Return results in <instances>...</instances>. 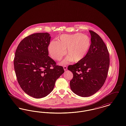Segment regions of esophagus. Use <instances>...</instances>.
I'll return each instance as SVG.
<instances>
[{"mask_svg":"<svg viewBox=\"0 0 126 126\" xmlns=\"http://www.w3.org/2000/svg\"><path fill=\"white\" fill-rule=\"evenodd\" d=\"M63 68H64V69L65 70H67V66H66V65H64V66H63Z\"/></svg>","mask_w":126,"mask_h":126,"instance_id":"esophagus-1","label":"esophagus"}]
</instances>
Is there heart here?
<instances>
[{
  "label": "heart",
  "instance_id": "b5f03b06",
  "mask_svg": "<svg viewBox=\"0 0 126 126\" xmlns=\"http://www.w3.org/2000/svg\"><path fill=\"white\" fill-rule=\"evenodd\" d=\"M91 40L86 35L81 33L73 34H62L58 41H53L48 47V51L54 60H60L66 53L68 55L62 64L68 61L78 62L82 60L89 51Z\"/></svg>",
  "mask_w": 126,
  "mask_h": 126
}]
</instances>
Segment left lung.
Segmentation results:
<instances>
[{"mask_svg":"<svg viewBox=\"0 0 126 126\" xmlns=\"http://www.w3.org/2000/svg\"><path fill=\"white\" fill-rule=\"evenodd\" d=\"M91 43L88 52L82 60L69 65L73 74L70 88L79 96L88 97L100 90L108 76L110 57L108 48L102 38L89 30Z\"/></svg>","mask_w":126,"mask_h":126,"instance_id":"8db88e82","label":"left lung"}]
</instances>
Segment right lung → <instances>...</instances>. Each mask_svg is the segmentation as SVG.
Masks as SVG:
<instances>
[{
  "label": "right lung",
  "instance_id": "obj_1",
  "mask_svg": "<svg viewBox=\"0 0 126 126\" xmlns=\"http://www.w3.org/2000/svg\"><path fill=\"white\" fill-rule=\"evenodd\" d=\"M50 36L39 32L26 37L19 44L14 60L18 84L28 95L35 98L47 96L57 79L64 72L62 66L48 56Z\"/></svg>",
  "mask_w": 126,
  "mask_h": 126
}]
</instances>
